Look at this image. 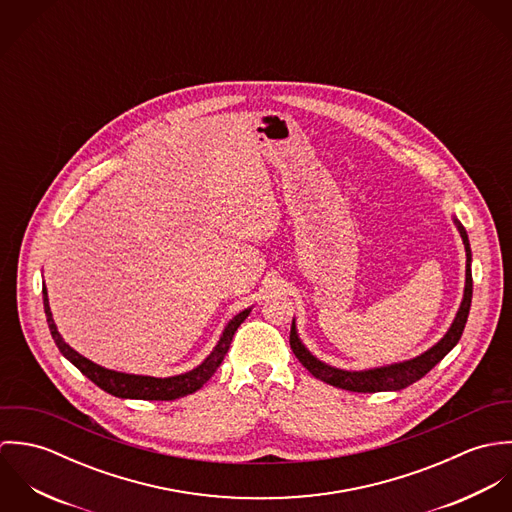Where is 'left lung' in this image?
Instances as JSON below:
<instances>
[{"label":"left lung","instance_id":"left-lung-1","mask_svg":"<svg viewBox=\"0 0 512 512\" xmlns=\"http://www.w3.org/2000/svg\"><path fill=\"white\" fill-rule=\"evenodd\" d=\"M457 228L461 232L465 250H467V266H465V293H463V301L461 307L457 311V317L453 321V325L449 327L447 335L439 341L436 347H432L430 351H426L424 355H420L418 359L400 363V365L384 366V368H374V370H365V372H347V370H339L333 366L323 365L321 361H317L297 339L295 327L292 323V331H290V345H292L293 355L299 359V363L305 366L315 378L343 388V390H351V392H386V390H402L410 384H414L416 380H420L422 376H426L439 361L459 343L465 323H467V315L471 309V297H473V278H471V250H469V238L465 234V228L457 222Z\"/></svg>","mask_w":512,"mask_h":512}]
</instances>
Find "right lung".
I'll return each mask as SVG.
<instances>
[{
  "mask_svg": "<svg viewBox=\"0 0 512 512\" xmlns=\"http://www.w3.org/2000/svg\"><path fill=\"white\" fill-rule=\"evenodd\" d=\"M43 305H45V315H47L51 335H53L59 351L104 392L118 396V398H136V400H177L181 396L197 392L217 372V368L230 347V341H232L236 329L250 313V309H244L226 325L219 345L215 347V351L207 357V361L203 365L197 366L195 370H191L187 374H179V376H171V378H153V376H136V374L108 370V368H102V366L94 365L92 361L84 359L82 355H78L74 349H71L59 335L57 325L51 315V309H49V299H47L45 288H43Z\"/></svg>",
  "mask_w": 512,
  "mask_h": 512,
  "instance_id": "right-lung-1",
  "label": "right lung"
}]
</instances>
